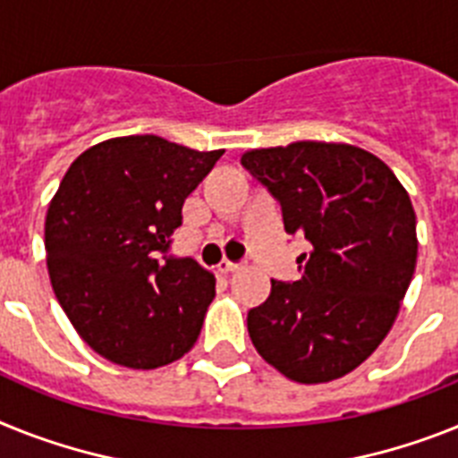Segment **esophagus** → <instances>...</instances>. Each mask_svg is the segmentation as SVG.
<instances>
[{"instance_id": "obj_1", "label": "esophagus", "mask_w": 458, "mask_h": 458, "mask_svg": "<svg viewBox=\"0 0 458 458\" xmlns=\"http://www.w3.org/2000/svg\"><path fill=\"white\" fill-rule=\"evenodd\" d=\"M216 267H218V272H221V275H230V272L240 270V263H233V260L223 259L221 263L216 265Z\"/></svg>"}]
</instances>
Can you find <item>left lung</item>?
<instances>
[{"label": "left lung", "instance_id": "1", "mask_svg": "<svg viewBox=\"0 0 458 458\" xmlns=\"http://www.w3.org/2000/svg\"><path fill=\"white\" fill-rule=\"evenodd\" d=\"M244 170L282 205L288 235L312 244L301 279H272L249 310L253 347L301 384L359 368L394 326L417 265V216L394 172L359 146L293 141L253 148Z\"/></svg>", "mask_w": 458, "mask_h": 458}]
</instances>
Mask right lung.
Returning a JSON list of instances; mask_svg holds the SVG:
<instances>
[{"mask_svg": "<svg viewBox=\"0 0 458 458\" xmlns=\"http://www.w3.org/2000/svg\"><path fill=\"white\" fill-rule=\"evenodd\" d=\"M221 156L130 134L90 146L60 182L46 214L53 291L76 333L111 363L153 370L198 340L216 279L167 251L183 199Z\"/></svg>", "mask_w": 458, "mask_h": 458, "instance_id": "1", "label": "right lung"}]
</instances>
